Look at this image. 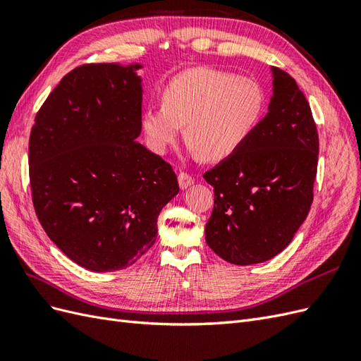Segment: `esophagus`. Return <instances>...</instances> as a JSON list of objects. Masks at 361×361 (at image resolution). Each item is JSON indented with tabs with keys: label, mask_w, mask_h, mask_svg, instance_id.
<instances>
[{
	"label": "esophagus",
	"mask_w": 361,
	"mask_h": 361,
	"mask_svg": "<svg viewBox=\"0 0 361 361\" xmlns=\"http://www.w3.org/2000/svg\"><path fill=\"white\" fill-rule=\"evenodd\" d=\"M178 183H180L181 189H188L189 186H192V184H193L192 175H189L188 172H180L178 173Z\"/></svg>",
	"instance_id": "esophagus-1"
}]
</instances>
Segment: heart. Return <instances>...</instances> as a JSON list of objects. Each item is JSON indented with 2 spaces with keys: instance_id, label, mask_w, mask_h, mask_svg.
<instances>
[{
  "instance_id": "obj_1",
  "label": "heart",
  "mask_w": 361,
  "mask_h": 361,
  "mask_svg": "<svg viewBox=\"0 0 361 361\" xmlns=\"http://www.w3.org/2000/svg\"><path fill=\"white\" fill-rule=\"evenodd\" d=\"M161 106L146 108L142 128L146 142L164 154L184 128L192 149L206 161L235 154L259 126L265 113V92L252 78L209 67L189 68L169 80Z\"/></svg>"
}]
</instances>
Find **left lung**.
Masks as SVG:
<instances>
[{"label": "left lung", "instance_id": "8db88e82", "mask_svg": "<svg viewBox=\"0 0 361 361\" xmlns=\"http://www.w3.org/2000/svg\"><path fill=\"white\" fill-rule=\"evenodd\" d=\"M269 113L253 135L204 180L214 186L206 243L235 265L271 259L307 218L317 173L319 134L307 97L273 67Z\"/></svg>", "mask_w": 361, "mask_h": 361}]
</instances>
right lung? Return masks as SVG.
I'll list each match as a JSON object with an SVG mask.
<instances>
[{
    "label": "right lung",
    "mask_w": 361,
    "mask_h": 361,
    "mask_svg": "<svg viewBox=\"0 0 361 361\" xmlns=\"http://www.w3.org/2000/svg\"><path fill=\"white\" fill-rule=\"evenodd\" d=\"M140 63H87L62 78L35 117L32 200L45 233L84 269H126L157 239L180 188L142 133Z\"/></svg>",
    "instance_id": "1"
}]
</instances>
